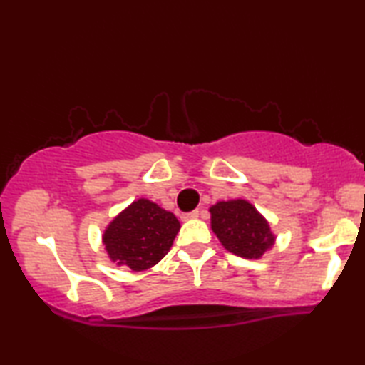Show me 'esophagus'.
Returning a JSON list of instances; mask_svg holds the SVG:
<instances>
[{
    "label": "esophagus",
    "mask_w": 365,
    "mask_h": 365,
    "mask_svg": "<svg viewBox=\"0 0 365 365\" xmlns=\"http://www.w3.org/2000/svg\"><path fill=\"white\" fill-rule=\"evenodd\" d=\"M196 217H200V211H191V212H187V214H183L182 215V220H190V219H196Z\"/></svg>",
    "instance_id": "esophagus-1"
}]
</instances>
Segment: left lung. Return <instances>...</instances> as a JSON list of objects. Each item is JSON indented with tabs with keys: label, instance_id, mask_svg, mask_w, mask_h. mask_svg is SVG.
<instances>
[{
	"label": "left lung",
	"instance_id": "left-lung-1",
	"mask_svg": "<svg viewBox=\"0 0 365 365\" xmlns=\"http://www.w3.org/2000/svg\"><path fill=\"white\" fill-rule=\"evenodd\" d=\"M211 228L227 251L259 259L275 243L269 222L246 200L219 201L209 209Z\"/></svg>",
	"mask_w": 365,
	"mask_h": 365
}]
</instances>
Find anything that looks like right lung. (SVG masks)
Instances as JSON below:
<instances>
[{
    "mask_svg": "<svg viewBox=\"0 0 365 365\" xmlns=\"http://www.w3.org/2000/svg\"><path fill=\"white\" fill-rule=\"evenodd\" d=\"M178 230L180 222L174 214L141 197L110 222L103 243L110 261L140 272L168 255Z\"/></svg>",
    "mask_w": 365,
    "mask_h": 365,
    "instance_id": "1",
    "label": "right lung"
}]
</instances>
